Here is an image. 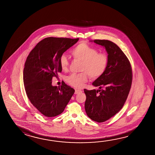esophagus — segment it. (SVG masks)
<instances>
[{"label": "esophagus", "instance_id": "esophagus-1", "mask_svg": "<svg viewBox=\"0 0 155 155\" xmlns=\"http://www.w3.org/2000/svg\"><path fill=\"white\" fill-rule=\"evenodd\" d=\"M81 92H82V91L81 90H75V94H79V93H81Z\"/></svg>", "mask_w": 155, "mask_h": 155}]
</instances>
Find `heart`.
Here are the masks:
<instances>
[{
    "mask_svg": "<svg viewBox=\"0 0 155 155\" xmlns=\"http://www.w3.org/2000/svg\"><path fill=\"white\" fill-rule=\"evenodd\" d=\"M71 53L76 60L82 63L80 69L82 72L71 74L66 77V81L71 86L81 87L87 82L88 75L91 78H97L106 71L108 63L107 55L105 53H98L97 49L86 42H81L77 45ZM59 64L63 71L68 70L69 60L65 55L60 56Z\"/></svg>",
    "mask_w": 155,
    "mask_h": 155,
    "instance_id": "b5f03b06",
    "label": "heart"
}]
</instances>
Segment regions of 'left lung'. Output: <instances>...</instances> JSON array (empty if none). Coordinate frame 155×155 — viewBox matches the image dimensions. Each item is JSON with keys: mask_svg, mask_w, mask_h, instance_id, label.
I'll use <instances>...</instances> for the list:
<instances>
[{"mask_svg": "<svg viewBox=\"0 0 155 155\" xmlns=\"http://www.w3.org/2000/svg\"><path fill=\"white\" fill-rule=\"evenodd\" d=\"M94 42L106 48L108 63L104 73L92 83L99 89L84 90L87 97L85 109L91 119L103 122L124 105L132 85V71L127 57L116 44L106 40Z\"/></svg>", "mask_w": 155, "mask_h": 155, "instance_id": "obj_1", "label": "left lung"}]
</instances>
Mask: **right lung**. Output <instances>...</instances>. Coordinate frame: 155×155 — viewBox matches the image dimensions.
I'll list each match as a JSON object with an SVG mask.
<instances>
[{
  "mask_svg": "<svg viewBox=\"0 0 155 155\" xmlns=\"http://www.w3.org/2000/svg\"><path fill=\"white\" fill-rule=\"evenodd\" d=\"M78 40L47 38L28 56L23 70L25 90L30 102L45 117L61 114L74 93V90L65 83L60 87L52 86V81L62 71L59 64L60 56Z\"/></svg>",
  "mask_w": 155,
  "mask_h": 155,
  "instance_id": "1",
  "label": "right lung"
}]
</instances>
